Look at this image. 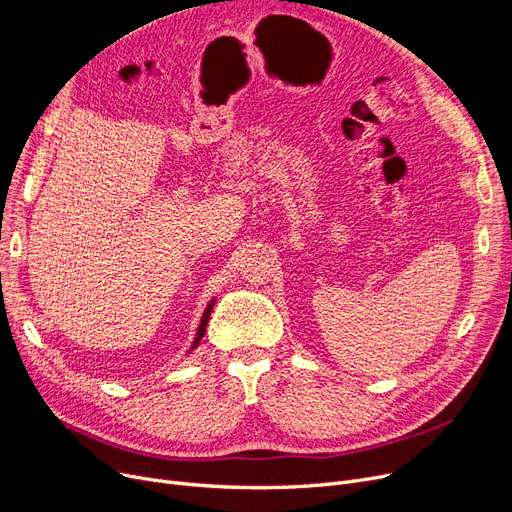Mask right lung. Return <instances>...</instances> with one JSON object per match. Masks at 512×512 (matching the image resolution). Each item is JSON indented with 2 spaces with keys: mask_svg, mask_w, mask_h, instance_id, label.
I'll use <instances>...</instances> for the list:
<instances>
[{
  "mask_svg": "<svg viewBox=\"0 0 512 512\" xmlns=\"http://www.w3.org/2000/svg\"><path fill=\"white\" fill-rule=\"evenodd\" d=\"M213 303H215V301H211V303L207 305V309H205V313H203V317H201V324H199V328H197V336H195V340H193L191 351H193V348H197V346H199V342H201V338H203V334H205V328H207V321H209V315H211Z\"/></svg>",
  "mask_w": 512,
  "mask_h": 512,
  "instance_id": "obj_1",
  "label": "right lung"
}]
</instances>
